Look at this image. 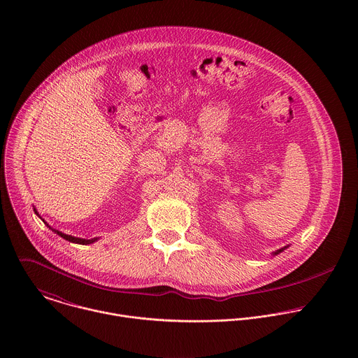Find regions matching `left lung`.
<instances>
[{
  "label": "left lung",
  "instance_id": "1",
  "mask_svg": "<svg viewBox=\"0 0 358 358\" xmlns=\"http://www.w3.org/2000/svg\"><path fill=\"white\" fill-rule=\"evenodd\" d=\"M286 248H287V246H285V248H282V249H278V250H276V252H273V255H278V253H280V252H283V250H285V249H286Z\"/></svg>",
  "mask_w": 358,
  "mask_h": 358
}]
</instances>
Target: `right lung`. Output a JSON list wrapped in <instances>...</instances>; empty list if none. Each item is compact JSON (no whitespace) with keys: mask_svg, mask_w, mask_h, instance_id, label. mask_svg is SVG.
Instances as JSON below:
<instances>
[{"mask_svg":"<svg viewBox=\"0 0 358 358\" xmlns=\"http://www.w3.org/2000/svg\"><path fill=\"white\" fill-rule=\"evenodd\" d=\"M35 211V214L39 217V214L36 213V210H34ZM41 218V217H39ZM42 220V218H41ZM43 221V220H42ZM45 222V221H43ZM46 224V222H45ZM46 227H49L48 224H46ZM50 228V227H49ZM52 229V228H50ZM57 235H59V236H62L64 239H66V241H69V242H73V243H79V245H89V243H93V242H96L99 238H92V239H83V238H76V236H72V235H66V234H64V232H61V231H58V229H52Z\"/></svg>","mask_w":358,"mask_h":358,"instance_id":"add662e5","label":"right lung"}]
</instances>
